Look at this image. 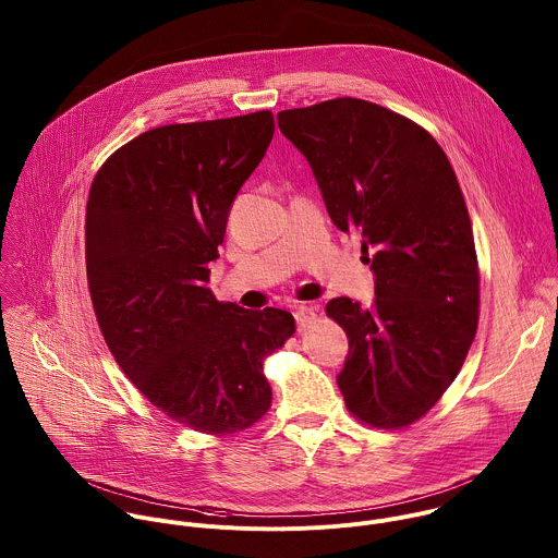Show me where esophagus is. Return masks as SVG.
<instances>
[{"label":"esophagus","mask_w":558,"mask_h":558,"mask_svg":"<svg viewBox=\"0 0 558 558\" xmlns=\"http://www.w3.org/2000/svg\"><path fill=\"white\" fill-rule=\"evenodd\" d=\"M293 317H295L298 326H300V328H304L306 324H311V322L315 319V313H313V308H308V306H295Z\"/></svg>","instance_id":"obj_1"}]
</instances>
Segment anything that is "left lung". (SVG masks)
<instances>
[{
    "label": "left lung",
    "mask_w": 558,
    "mask_h": 558,
    "mask_svg": "<svg viewBox=\"0 0 558 558\" xmlns=\"http://www.w3.org/2000/svg\"><path fill=\"white\" fill-rule=\"evenodd\" d=\"M278 128L308 160L332 223L374 254V304L326 306L350 341L337 376L345 407L363 424L404 428L454 383L478 328V258L457 173L422 125L365 99L282 110Z\"/></svg>",
    "instance_id": "8db88e82"
}]
</instances>
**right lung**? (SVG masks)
<instances>
[{
	"instance_id": "add662e5",
	"label": "right lung",
	"mask_w": 558,
	"mask_h": 558,
	"mask_svg": "<svg viewBox=\"0 0 558 558\" xmlns=\"http://www.w3.org/2000/svg\"><path fill=\"white\" fill-rule=\"evenodd\" d=\"M271 136L269 110L147 130L101 165L86 202V278L108 350L158 411L206 435L267 413L263 361L295 332L291 313L208 289L232 202Z\"/></svg>"
}]
</instances>
